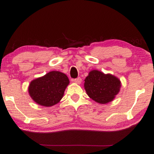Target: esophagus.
Returning a JSON list of instances; mask_svg holds the SVG:
<instances>
[{"instance_id": "obj_1", "label": "esophagus", "mask_w": 154, "mask_h": 154, "mask_svg": "<svg viewBox=\"0 0 154 154\" xmlns=\"http://www.w3.org/2000/svg\"><path fill=\"white\" fill-rule=\"evenodd\" d=\"M74 82H75V83H77V84H80V83H81V82H82L81 78L79 77V78H77V79H75L74 80Z\"/></svg>"}]
</instances>
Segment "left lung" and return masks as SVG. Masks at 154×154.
<instances>
[{"label": "left lung", "instance_id": "obj_1", "mask_svg": "<svg viewBox=\"0 0 154 154\" xmlns=\"http://www.w3.org/2000/svg\"><path fill=\"white\" fill-rule=\"evenodd\" d=\"M85 89L92 100L100 104L112 101L120 91L121 82L112 74L92 70L85 80Z\"/></svg>", "mask_w": 154, "mask_h": 154}]
</instances>
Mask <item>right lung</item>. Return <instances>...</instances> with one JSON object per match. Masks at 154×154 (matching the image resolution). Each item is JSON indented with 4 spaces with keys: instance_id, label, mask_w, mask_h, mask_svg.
I'll use <instances>...</instances> for the list:
<instances>
[{
    "instance_id": "add662e5",
    "label": "right lung",
    "mask_w": 154,
    "mask_h": 154,
    "mask_svg": "<svg viewBox=\"0 0 154 154\" xmlns=\"http://www.w3.org/2000/svg\"><path fill=\"white\" fill-rule=\"evenodd\" d=\"M69 83L68 77L58 71L47 73L30 82L28 88L29 96L40 105L51 107L60 102Z\"/></svg>"
}]
</instances>
